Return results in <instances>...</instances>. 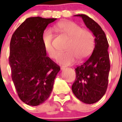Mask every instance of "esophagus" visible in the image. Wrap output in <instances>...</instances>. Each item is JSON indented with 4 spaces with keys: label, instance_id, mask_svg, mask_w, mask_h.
<instances>
[{
    "label": "esophagus",
    "instance_id": "34e87169",
    "mask_svg": "<svg viewBox=\"0 0 122 122\" xmlns=\"http://www.w3.org/2000/svg\"><path fill=\"white\" fill-rule=\"evenodd\" d=\"M60 69H61V70H65V66H61V68H60Z\"/></svg>",
    "mask_w": 122,
    "mask_h": 122
}]
</instances>
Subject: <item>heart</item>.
Instances as JSON below:
<instances>
[{"label": "heart", "instance_id": "b5f03b06", "mask_svg": "<svg viewBox=\"0 0 122 122\" xmlns=\"http://www.w3.org/2000/svg\"><path fill=\"white\" fill-rule=\"evenodd\" d=\"M54 30L63 33L69 37L65 49L59 53L56 61L63 65H70L76 62V59L82 60L89 57L95 47V38L89 30L82 28L72 21H62L56 24ZM54 35L50 29H46L41 35V41L45 51L49 57L54 58L57 51L52 45Z\"/></svg>", "mask_w": 122, "mask_h": 122}]
</instances>
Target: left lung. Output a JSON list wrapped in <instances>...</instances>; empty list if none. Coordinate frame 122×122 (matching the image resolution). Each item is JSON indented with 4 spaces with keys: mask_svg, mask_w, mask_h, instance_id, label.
Returning a JSON list of instances; mask_svg holds the SVG:
<instances>
[{
    "mask_svg": "<svg viewBox=\"0 0 122 122\" xmlns=\"http://www.w3.org/2000/svg\"><path fill=\"white\" fill-rule=\"evenodd\" d=\"M74 16L82 18L95 38L90 57L75 69L76 77L72 91L82 102L93 104L103 97L107 90L110 71L108 42L104 31L94 20L85 15Z\"/></svg>",
    "mask_w": 122,
    "mask_h": 122,
    "instance_id": "1",
    "label": "left lung"
}]
</instances>
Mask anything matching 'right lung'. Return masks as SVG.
Returning a JSON list of instances; mask_svg holds the SVG:
<instances>
[{"instance_id": "right-lung-1", "label": "right lung", "mask_w": 122, "mask_h": 122, "mask_svg": "<svg viewBox=\"0 0 122 122\" xmlns=\"http://www.w3.org/2000/svg\"><path fill=\"white\" fill-rule=\"evenodd\" d=\"M56 18L31 17L15 30L10 45L11 77L19 98L29 106L49 98L60 66L46 56L41 35Z\"/></svg>"}]
</instances>
